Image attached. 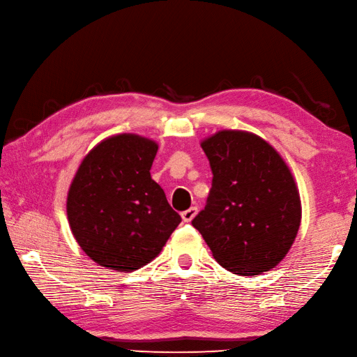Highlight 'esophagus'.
<instances>
[{
  "label": "esophagus",
  "mask_w": 357,
  "mask_h": 357,
  "mask_svg": "<svg viewBox=\"0 0 357 357\" xmlns=\"http://www.w3.org/2000/svg\"><path fill=\"white\" fill-rule=\"evenodd\" d=\"M197 211H198V208L197 207H190V208H188V210H185L181 213V219H183V222H192V219L195 218L197 215Z\"/></svg>",
  "instance_id": "34e87169"
}]
</instances>
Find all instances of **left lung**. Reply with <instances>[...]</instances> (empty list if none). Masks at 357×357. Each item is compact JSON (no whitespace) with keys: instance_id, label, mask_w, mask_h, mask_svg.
Returning a JSON list of instances; mask_svg holds the SVG:
<instances>
[{"instance_id":"1","label":"left lung","mask_w":357,"mask_h":357,"mask_svg":"<svg viewBox=\"0 0 357 357\" xmlns=\"http://www.w3.org/2000/svg\"><path fill=\"white\" fill-rule=\"evenodd\" d=\"M213 186L205 208L192 220L223 268L259 275L289 253L302 219L294 174L262 137L222 129L201 142Z\"/></svg>"}]
</instances>
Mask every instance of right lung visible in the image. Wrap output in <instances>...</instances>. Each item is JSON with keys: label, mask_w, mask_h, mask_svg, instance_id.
Returning a JSON list of instances; mask_svg holds the SVG:
<instances>
[{"label": "right lung", "mask_w": 357, "mask_h": 357, "mask_svg": "<svg viewBox=\"0 0 357 357\" xmlns=\"http://www.w3.org/2000/svg\"><path fill=\"white\" fill-rule=\"evenodd\" d=\"M155 139L104 138L82 159L67 193L70 229L95 264L131 273L150 264L181 222L150 176Z\"/></svg>", "instance_id": "add662e5"}]
</instances>
